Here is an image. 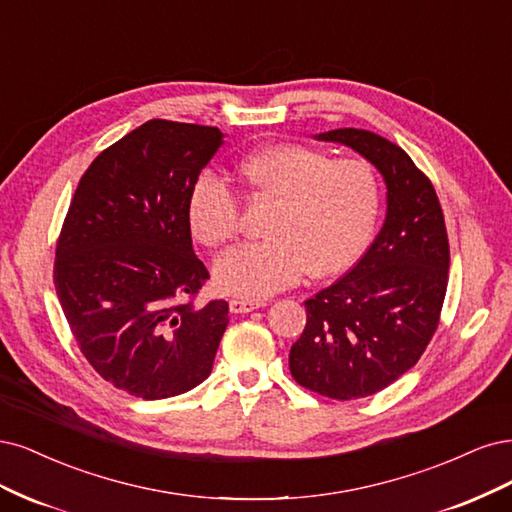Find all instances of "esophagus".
<instances>
[{
	"mask_svg": "<svg viewBox=\"0 0 512 512\" xmlns=\"http://www.w3.org/2000/svg\"><path fill=\"white\" fill-rule=\"evenodd\" d=\"M261 306H266L259 300H244V298H234L229 300V310L234 312V315H242V312H251V310H257Z\"/></svg>",
	"mask_w": 512,
	"mask_h": 512,
	"instance_id": "esophagus-1",
	"label": "esophagus"
}]
</instances>
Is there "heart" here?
<instances>
[{
    "label": "heart",
    "mask_w": 512,
    "mask_h": 512,
    "mask_svg": "<svg viewBox=\"0 0 512 512\" xmlns=\"http://www.w3.org/2000/svg\"><path fill=\"white\" fill-rule=\"evenodd\" d=\"M240 174L257 195L274 200L261 242H246L214 263V285L223 293L259 300L293 285L304 270L332 276L351 268L372 240L381 191L361 159H329L302 144H278L240 163ZM187 217L202 244L221 246L240 234V202L225 180H195Z\"/></svg>",
    "instance_id": "b5f03b06"
}]
</instances>
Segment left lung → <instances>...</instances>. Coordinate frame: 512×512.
<instances>
[{"label": "left lung", "instance_id": "1", "mask_svg": "<svg viewBox=\"0 0 512 512\" xmlns=\"http://www.w3.org/2000/svg\"><path fill=\"white\" fill-rule=\"evenodd\" d=\"M366 157L387 185V217L357 266L304 302L295 383L332 400L389 387L430 344L449 283V238L434 185L406 151L366 129L315 136Z\"/></svg>", "mask_w": 512, "mask_h": 512}]
</instances>
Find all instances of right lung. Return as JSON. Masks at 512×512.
<instances>
[{
    "mask_svg": "<svg viewBox=\"0 0 512 512\" xmlns=\"http://www.w3.org/2000/svg\"><path fill=\"white\" fill-rule=\"evenodd\" d=\"M221 144L217 127L146 121L93 159L65 214L53 270L63 315L93 370L142 400L206 381L229 323L225 300L193 302L210 274L187 217Z\"/></svg>",
    "mask_w": 512,
    "mask_h": 512,
    "instance_id": "add662e5",
    "label": "right lung"
}]
</instances>
